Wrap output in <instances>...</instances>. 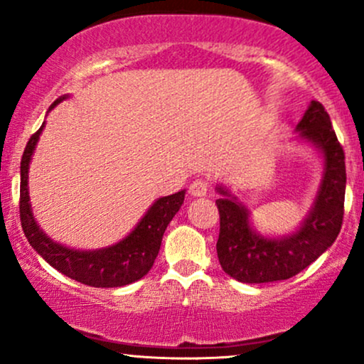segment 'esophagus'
Listing matches in <instances>:
<instances>
[{
    "label": "esophagus",
    "instance_id": "1",
    "mask_svg": "<svg viewBox=\"0 0 364 364\" xmlns=\"http://www.w3.org/2000/svg\"><path fill=\"white\" fill-rule=\"evenodd\" d=\"M208 191V185L202 179H196L190 185V195L191 196H205Z\"/></svg>",
    "mask_w": 364,
    "mask_h": 364
}]
</instances>
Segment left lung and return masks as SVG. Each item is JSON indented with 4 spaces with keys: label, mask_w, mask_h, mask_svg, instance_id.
I'll list each match as a JSON object with an SVG mask.
<instances>
[{
    "label": "left lung",
    "mask_w": 364,
    "mask_h": 364,
    "mask_svg": "<svg viewBox=\"0 0 364 364\" xmlns=\"http://www.w3.org/2000/svg\"><path fill=\"white\" fill-rule=\"evenodd\" d=\"M298 139L310 144L323 159L321 181L313 205L294 232L263 236L252 225L250 210L228 188L217 185L220 215L217 257L223 270L245 284L286 281L327 252L341 232L344 217L346 162L328 112L311 101L296 127Z\"/></svg>",
    "instance_id": "obj_1"
}]
</instances>
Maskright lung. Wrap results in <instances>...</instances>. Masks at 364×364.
I'll use <instances>...</instances> for the list:
<instances>
[{"mask_svg": "<svg viewBox=\"0 0 364 364\" xmlns=\"http://www.w3.org/2000/svg\"><path fill=\"white\" fill-rule=\"evenodd\" d=\"M66 97L68 95L56 99L49 111ZM44 124L27 141L20 162V220L25 237L49 265L66 277L87 286L121 287L139 281L152 269L166 228L181 208L186 191L181 190L174 195L157 198L128 236L106 248L75 250L56 243L37 224L28 196V168Z\"/></svg>", "mask_w": 364, "mask_h": 364, "instance_id": "obj_1", "label": "right lung"}]
</instances>
